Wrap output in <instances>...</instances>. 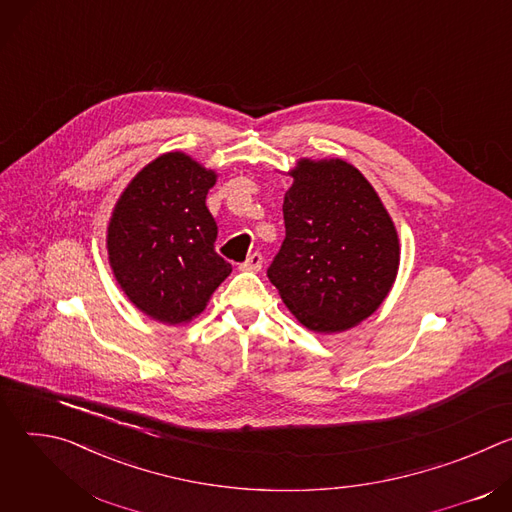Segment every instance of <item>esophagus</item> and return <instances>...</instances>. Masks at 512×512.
Masks as SVG:
<instances>
[{
  "mask_svg": "<svg viewBox=\"0 0 512 512\" xmlns=\"http://www.w3.org/2000/svg\"><path fill=\"white\" fill-rule=\"evenodd\" d=\"M263 267V255L261 253H251L247 259H245V263H241V269L243 271H259Z\"/></svg>",
  "mask_w": 512,
  "mask_h": 512,
  "instance_id": "34e87169",
  "label": "esophagus"
}]
</instances>
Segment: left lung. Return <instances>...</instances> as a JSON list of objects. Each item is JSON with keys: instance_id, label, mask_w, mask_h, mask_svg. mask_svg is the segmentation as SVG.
<instances>
[{"instance_id": "8db88e82", "label": "left lung", "mask_w": 512, "mask_h": 512, "mask_svg": "<svg viewBox=\"0 0 512 512\" xmlns=\"http://www.w3.org/2000/svg\"><path fill=\"white\" fill-rule=\"evenodd\" d=\"M289 176L285 239L267 277L308 330L344 332L389 296L401 255L395 225L371 182L344 160L302 158Z\"/></svg>"}]
</instances>
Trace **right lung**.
I'll list each match as a JSON object with an SVG mask.
<instances>
[{
  "label": "right lung",
  "instance_id": "right-lung-1",
  "mask_svg": "<svg viewBox=\"0 0 512 512\" xmlns=\"http://www.w3.org/2000/svg\"><path fill=\"white\" fill-rule=\"evenodd\" d=\"M214 182V170L168 152L135 174L113 208L109 265L129 302L158 322L196 318L233 271L214 251L218 231L206 208Z\"/></svg>",
  "mask_w": 512,
  "mask_h": 512
}]
</instances>
